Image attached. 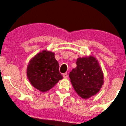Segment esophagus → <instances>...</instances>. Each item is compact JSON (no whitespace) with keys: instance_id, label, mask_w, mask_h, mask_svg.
<instances>
[{"instance_id":"34e87169","label":"esophagus","mask_w":126,"mask_h":126,"mask_svg":"<svg viewBox=\"0 0 126 126\" xmlns=\"http://www.w3.org/2000/svg\"><path fill=\"white\" fill-rule=\"evenodd\" d=\"M63 76L64 78H67L68 77V74L67 73H65L63 75Z\"/></svg>"}]
</instances>
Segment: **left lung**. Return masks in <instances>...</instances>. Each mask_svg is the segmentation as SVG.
<instances>
[{
    "label": "left lung",
    "mask_w": 126,
    "mask_h": 126,
    "mask_svg": "<svg viewBox=\"0 0 126 126\" xmlns=\"http://www.w3.org/2000/svg\"><path fill=\"white\" fill-rule=\"evenodd\" d=\"M77 67L69 76L76 92L82 98L87 99L98 93L104 82L103 73L98 62L93 57L79 58Z\"/></svg>",
    "instance_id": "obj_1"
}]
</instances>
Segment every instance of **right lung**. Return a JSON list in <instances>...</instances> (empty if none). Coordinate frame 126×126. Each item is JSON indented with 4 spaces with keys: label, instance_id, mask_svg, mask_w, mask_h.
<instances>
[{
    "label": "right lung",
    "instance_id": "1",
    "mask_svg": "<svg viewBox=\"0 0 126 126\" xmlns=\"http://www.w3.org/2000/svg\"><path fill=\"white\" fill-rule=\"evenodd\" d=\"M59 69L54 53L44 50L30 62L27 68V77L33 87L45 92L52 88L63 79Z\"/></svg>",
    "mask_w": 126,
    "mask_h": 126
}]
</instances>
